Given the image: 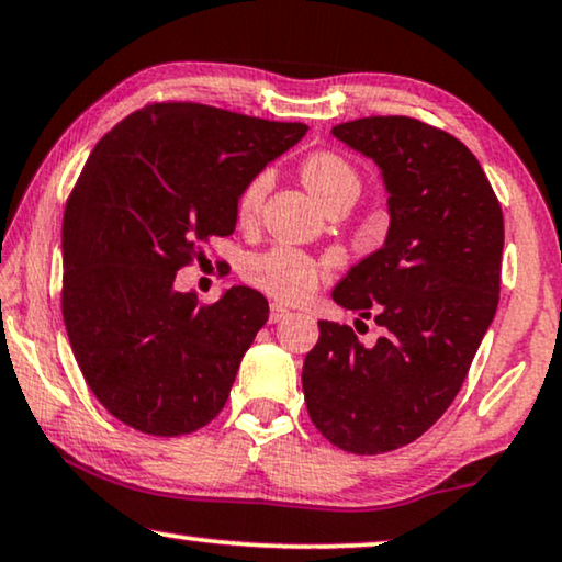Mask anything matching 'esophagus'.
Masks as SVG:
<instances>
[{
    "label": "esophagus",
    "mask_w": 562,
    "mask_h": 562,
    "mask_svg": "<svg viewBox=\"0 0 562 562\" xmlns=\"http://www.w3.org/2000/svg\"><path fill=\"white\" fill-rule=\"evenodd\" d=\"M290 315V311L284 305H280V303H272L270 305V323H280V321H284Z\"/></svg>",
    "instance_id": "1"
}]
</instances>
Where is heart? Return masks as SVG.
I'll use <instances>...</instances> for the list:
<instances>
[{"label": "heart", "instance_id": "b5f03b06", "mask_svg": "<svg viewBox=\"0 0 562 562\" xmlns=\"http://www.w3.org/2000/svg\"><path fill=\"white\" fill-rule=\"evenodd\" d=\"M305 186L311 188L315 199L323 205L336 201H357L361 191V178L353 165L344 155L330 153V149H318L311 153L300 162ZM267 188H270V172L259 170L257 176L247 180L241 188L239 201H236V213L241 218H251L265 201ZM323 267L307 257L305 251L292 247H272L259 255H251L244 262V278L257 290L267 295L284 300V303H300L318 288Z\"/></svg>", "mask_w": 562, "mask_h": 562}]
</instances>
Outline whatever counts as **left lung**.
Listing matches in <instances>:
<instances>
[{"label":"left lung","mask_w":562,"mask_h":562,"mask_svg":"<svg viewBox=\"0 0 562 562\" xmlns=\"http://www.w3.org/2000/svg\"><path fill=\"white\" fill-rule=\"evenodd\" d=\"M382 170L386 239L336 284L334 300L382 328L318 321L303 363L307 415L334 446L376 456L423 436L461 390L499 305L504 218L486 172L453 134L367 116L330 130Z\"/></svg>","instance_id":"1"}]
</instances>
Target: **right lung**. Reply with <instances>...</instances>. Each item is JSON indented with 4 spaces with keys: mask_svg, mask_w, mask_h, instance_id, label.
Segmentation results:
<instances>
[{
    "mask_svg": "<svg viewBox=\"0 0 562 562\" xmlns=\"http://www.w3.org/2000/svg\"><path fill=\"white\" fill-rule=\"evenodd\" d=\"M305 132L165 101L93 147L63 216V321L86 384L116 420L176 438L224 409L270 305L244 284L201 305L172 282L203 244L234 234L241 188Z\"/></svg>",
    "mask_w": 562,
    "mask_h": 562,
    "instance_id": "obj_1",
    "label": "right lung"
}]
</instances>
